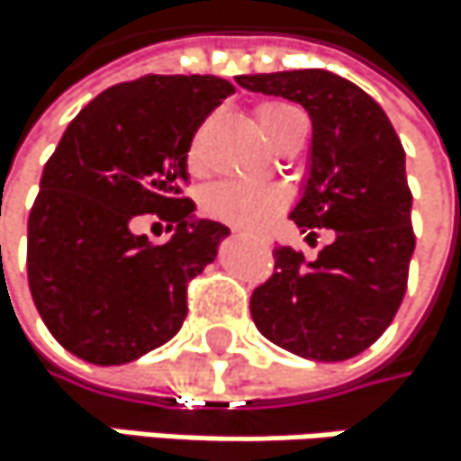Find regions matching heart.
I'll return each mask as SVG.
<instances>
[{"instance_id":"obj_1","label":"heart","mask_w":461,"mask_h":461,"mask_svg":"<svg viewBox=\"0 0 461 461\" xmlns=\"http://www.w3.org/2000/svg\"><path fill=\"white\" fill-rule=\"evenodd\" d=\"M303 114L286 104H259L257 106V120L259 128L270 141H278L281 133ZM191 167H199V149L191 147ZM289 194L278 183H243V180H223L215 183L204 191L202 196V210L210 218H218L223 223H232L240 229H259L265 226L284 204Z\"/></svg>"}]
</instances>
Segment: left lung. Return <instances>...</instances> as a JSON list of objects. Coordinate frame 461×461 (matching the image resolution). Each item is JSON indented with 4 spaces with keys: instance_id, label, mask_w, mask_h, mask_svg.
<instances>
[{
    "instance_id": "obj_1",
    "label": "left lung",
    "mask_w": 461,
    "mask_h": 461,
    "mask_svg": "<svg viewBox=\"0 0 461 461\" xmlns=\"http://www.w3.org/2000/svg\"><path fill=\"white\" fill-rule=\"evenodd\" d=\"M238 84L309 112L306 177L289 218L306 240L333 229L312 262L286 246L273 251L276 273L254 289L251 320L292 355L349 360L383 336L404 298L415 238L402 141L372 97L330 70L238 76Z\"/></svg>"
}]
</instances>
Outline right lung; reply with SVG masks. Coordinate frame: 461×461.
Here are the masks:
<instances>
[{
	"label": "right lung",
	"instance_id": "1",
	"mask_svg": "<svg viewBox=\"0 0 461 461\" xmlns=\"http://www.w3.org/2000/svg\"><path fill=\"white\" fill-rule=\"evenodd\" d=\"M235 86L218 76H141L76 114L43 167L26 226L29 289L51 336L95 366L167 344L188 314L185 286L218 257L229 226L180 194L202 120ZM144 212L170 221L155 247Z\"/></svg>",
	"mask_w": 461,
	"mask_h": 461
}]
</instances>
